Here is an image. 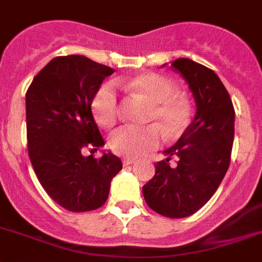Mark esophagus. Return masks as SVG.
<instances>
[{
  "mask_svg": "<svg viewBox=\"0 0 262 262\" xmlns=\"http://www.w3.org/2000/svg\"><path fill=\"white\" fill-rule=\"evenodd\" d=\"M122 162H124V165H132V163H134V159L133 158H124V161H122Z\"/></svg>",
  "mask_w": 262,
  "mask_h": 262,
  "instance_id": "34e87169",
  "label": "esophagus"
}]
</instances>
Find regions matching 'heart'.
<instances>
[{"instance_id":"1","label":"heart","mask_w":262,"mask_h":262,"mask_svg":"<svg viewBox=\"0 0 262 262\" xmlns=\"http://www.w3.org/2000/svg\"><path fill=\"white\" fill-rule=\"evenodd\" d=\"M122 90L144 97L151 103L149 121H154L169 136L182 132L190 121V104L177 93L174 84L162 75L145 72L137 76L116 80ZM92 112L95 120L104 128H111L120 115V97L116 85L111 81L101 84L92 99ZM161 144V132L156 125L137 128L122 126L109 138L111 149L116 154L130 158L144 156L157 149Z\"/></svg>"}]
</instances>
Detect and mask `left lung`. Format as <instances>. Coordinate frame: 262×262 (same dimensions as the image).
I'll return each mask as SVG.
<instances>
[{"instance_id": "1", "label": "left lung", "mask_w": 262, "mask_h": 262, "mask_svg": "<svg viewBox=\"0 0 262 262\" xmlns=\"http://www.w3.org/2000/svg\"><path fill=\"white\" fill-rule=\"evenodd\" d=\"M171 70L182 75L196 103V115L178 142L156 163V174L142 187L147 206L170 219L187 217L211 199L231 163L235 109L217 75L199 63L181 58ZM179 157L172 169L168 161Z\"/></svg>"}]
</instances>
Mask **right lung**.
I'll return each mask as SVG.
<instances>
[{"mask_svg": "<svg viewBox=\"0 0 262 262\" xmlns=\"http://www.w3.org/2000/svg\"><path fill=\"white\" fill-rule=\"evenodd\" d=\"M115 70L83 55L56 56L38 72L26 92L27 151L49 196L72 212L97 210L108 199L121 159L84 156L104 145L91 105Z\"/></svg>", "mask_w": 262, "mask_h": 262, "instance_id": "obj_1", "label": "right lung"}]
</instances>
